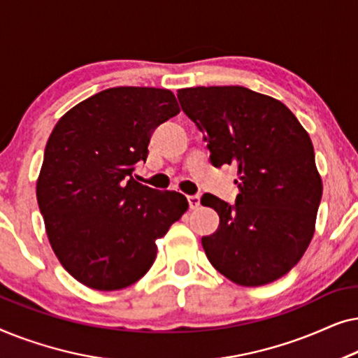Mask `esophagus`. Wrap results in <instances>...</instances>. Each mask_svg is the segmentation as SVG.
<instances>
[{"mask_svg": "<svg viewBox=\"0 0 358 358\" xmlns=\"http://www.w3.org/2000/svg\"><path fill=\"white\" fill-rule=\"evenodd\" d=\"M187 200H189L190 210H197L200 207V197H199V195H189Z\"/></svg>", "mask_w": 358, "mask_h": 358, "instance_id": "1", "label": "esophagus"}]
</instances>
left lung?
<instances>
[{"label":"left lung","instance_id":"1","mask_svg":"<svg viewBox=\"0 0 358 358\" xmlns=\"http://www.w3.org/2000/svg\"><path fill=\"white\" fill-rule=\"evenodd\" d=\"M178 99L208 141L210 161L238 168L236 203L202 197L220 217L202 238L210 264L243 287L275 282L315 234L322 180L310 135L285 104L243 86L185 87Z\"/></svg>","mask_w":358,"mask_h":358}]
</instances>
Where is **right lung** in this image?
<instances>
[{
	"label": "right lung",
	"mask_w": 358,
	"mask_h": 358,
	"mask_svg": "<svg viewBox=\"0 0 358 358\" xmlns=\"http://www.w3.org/2000/svg\"><path fill=\"white\" fill-rule=\"evenodd\" d=\"M178 114L169 90L110 87L68 110L48 136L38 208L53 252L83 285L114 292L140 280L156 239L187 210L182 194L131 176L156 127Z\"/></svg>",
	"instance_id": "add662e5"
}]
</instances>
